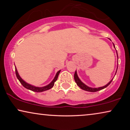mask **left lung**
<instances>
[{"mask_svg": "<svg viewBox=\"0 0 130 130\" xmlns=\"http://www.w3.org/2000/svg\"><path fill=\"white\" fill-rule=\"evenodd\" d=\"M113 47H115L114 44H113ZM117 56H118V54H117ZM117 69H118V67H117ZM116 73H117V72H116ZM115 74H116V73H115ZM74 80H75V82H76V84H77V86H79V87H80V88L82 89H83V90H86V91L91 92H95L99 91V90H101L103 89L106 88V87H107L108 86H109V85H110V83H111L112 80H113V79H112L108 83L107 85H105V86H103V87H101V88H90V87H88V86H86V85H85L83 82H82V81L79 79V78L78 77L77 74V72H76V71L75 72V73H74Z\"/></svg>", "mask_w": 130, "mask_h": 130, "instance_id": "1", "label": "left lung"}]
</instances>
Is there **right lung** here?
Listing matches in <instances>:
<instances>
[{
    "label": "right lung",
    "mask_w": 130,
    "mask_h": 130,
    "mask_svg": "<svg viewBox=\"0 0 130 130\" xmlns=\"http://www.w3.org/2000/svg\"><path fill=\"white\" fill-rule=\"evenodd\" d=\"M60 72V70H59L57 73V74H56V76H55L54 79H53V80L50 83L49 85H47V86H45L40 87H40H36V86H32V85H31L28 84V83H26L24 80H23L21 79V77H20V76H19L18 73V71L17 70V69L15 68L16 76H17V77L18 78V79L19 80V81L20 82V83L22 85V86H24V88H25L27 89L31 90H32V91L36 92H44V91H45V90L50 89L51 88H52L53 87V86H54V82L57 80L58 74H59Z\"/></svg>",
    "instance_id": "obj_1"
}]
</instances>
